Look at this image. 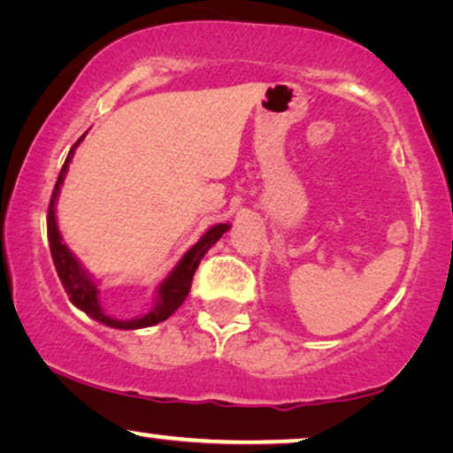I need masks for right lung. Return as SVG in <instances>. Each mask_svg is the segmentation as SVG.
<instances>
[{"instance_id":"1","label":"right lung","mask_w":453,"mask_h":453,"mask_svg":"<svg viewBox=\"0 0 453 453\" xmlns=\"http://www.w3.org/2000/svg\"><path fill=\"white\" fill-rule=\"evenodd\" d=\"M84 138V135H82ZM80 138L76 144L72 146L70 154H67L64 166H61L58 183H55L51 202H49V212H47V234H49V247H51V257L55 264V270H58V276L61 284H64L67 296L70 301L76 305L80 311H84L86 315H90L92 319L101 321V324L109 326V327H117V330H140V327H148L154 324H160L166 318H171L173 313L177 311L179 307L183 305V301L188 299L189 288H191V280H194V274L200 265L202 257L206 256V251L212 247L216 241H219L222 234H225L231 225H214L212 228H208L206 233L202 234V239L197 241L194 247H189V251L179 259V264L173 268L169 276L160 282L158 287V296H157V305H154L152 311H148L146 315L135 319H115L109 318L107 313L101 309V303H98V284L95 282L88 272L82 268V264L78 262L76 256L67 250V245L61 241L59 228H58V220H55V202H58L59 196V188L64 183L67 166H70V160L73 157V150L76 146L82 142Z\"/></svg>"}]
</instances>
